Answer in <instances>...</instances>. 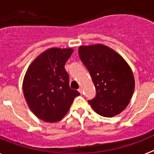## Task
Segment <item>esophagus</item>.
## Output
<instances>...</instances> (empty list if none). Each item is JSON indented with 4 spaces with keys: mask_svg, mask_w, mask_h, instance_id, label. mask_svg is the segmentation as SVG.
Segmentation results:
<instances>
[{
    "mask_svg": "<svg viewBox=\"0 0 154 154\" xmlns=\"http://www.w3.org/2000/svg\"><path fill=\"white\" fill-rule=\"evenodd\" d=\"M78 91L80 92V93L82 94V88H79V89H78Z\"/></svg>",
    "mask_w": 154,
    "mask_h": 154,
    "instance_id": "34e87169",
    "label": "esophagus"
}]
</instances>
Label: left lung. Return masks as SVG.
I'll use <instances>...</instances> for the list:
<instances>
[{
	"instance_id": "obj_1",
	"label": "left lung",
	"mask_w": 154,
	"mask_h": 154,
	"mask_svg": "<svg viewBox=\"0 0 154 154\" xmlns=\"http://www.w3.org/2000/svg\"><path fill=\"white\" fill-rule=\"evenodd\" d=\"M79 55L96 89V97L89 100L94 111L105 117L123 112L135 89L130 65L116 51L102 44L80 46Z\"/></svg>"
}]
</instances>
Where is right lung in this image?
Instances as JSON below:
<instances>
[{
	"instance_id": "obj_1",
	"label": "right lung",
	"mask_w": 154,
	"mask_h": 154,
	"mask_svg": "<svg viewBox=\"0 0 154 154\" xmlns=\"http://www.w3.org/2000/svg\"><path fill=\"white\" fill-rule=\"evenodd\" d=\"M73 49L51 48L38 55L28 68L23 92L31 112L47 123L60 121L80 93L69 87L65 65Z\"/></svg>"
}]
</instances>
